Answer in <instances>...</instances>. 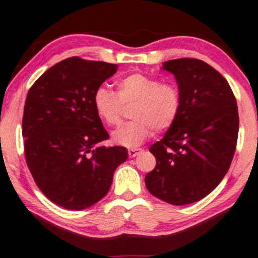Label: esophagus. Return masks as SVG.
<instances>
[{"label":"esophagus","instance_id":"obj_1","mask_svg":"<svg viewBox=\"0 0 258 258\" xmlns=\"http://www.w3.org/2000/svg\"><path fill=\"white\" fill-rule=\"evenodd\" d=\"M140 153H141V149H139V148H132L128 150L129 158H135V156L139 155Z\"/></svg>","mask_w":258,"mask_h":258}]
</instances>
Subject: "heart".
Masks as SVG:
<instances>
[{
	"label": "heart",
	"mask_w": 258,
	"mask_h": 258,
	"mask_svg": "<svg viewBox=\"0 0 258 258\" xmlns=\"http://www.w3.org/2000/svg\"><path fill=\"white\" fill-rule=\"evenodd\" d=\"M117 93L98 88L93 93L92 104L97 116L106 125H117L122 119L123 105H132V118L112 133V141L118 146H140L155 133L169 130L178 121L182 108V97L173 82H160L155 77L135 72L118 79Z\"/></svg>",
	"instance_id": "obj_1"
}]
</instances>
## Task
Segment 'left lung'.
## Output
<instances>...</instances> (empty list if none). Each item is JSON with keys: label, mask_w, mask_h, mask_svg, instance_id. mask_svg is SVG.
Segmentation results:
<instances>
[{"label": "left lung", "mask_w": 258, "mask_h": 258, "mask_svg": "<svg viewBox=\"0 0 258 258\" xmlns=\"http://www.w3.org/2000/svg\"><path fill=\"white\" fill-rule=\"evenodd\" d=\"M182 97L178 121L150 146L156 166L145 182L154 197L186 205L212 192L230 168L239 129L237 100L226 79L199 59L168 60Z\"/></svg>", "instance_id": "1"}]
</instances>
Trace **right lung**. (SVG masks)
I'll return each instance as SVG.
<instances>
[{
    "label": "right lung",
    "instance_id": "right-lung-1",
    "mask_svg": "<svg viewBox=\"0 0 258 258\" xmlns=\"http://www.w3.org/2000/svg\"><path fill=\"white\" fill-rule=\"evenodd\" d=\"M118 65L71 56L31 86L22 136L26 162L40 190L56 205L84 210L104 198L115 169L128 159L124 147H100L109 139L92 97Z\"/></svg>",
    "mask_w": 258,
    "mask_h": 258
}]
</instances>
